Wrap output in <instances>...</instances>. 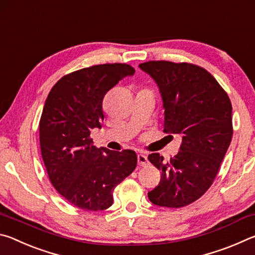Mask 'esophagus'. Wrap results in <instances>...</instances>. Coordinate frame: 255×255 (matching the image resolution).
Instances as JSON below:
<instances>
[{"label":"esophagus","mask_w":255,"mask_h":255,"mask_svg":"<svg viewBox=\"0 0 255 255\" xmlns=\"http://www.w3.org/2000/svg\"><path fill=\"white\" fill-rule=\"evenodd\" d=\"M137 159H138V164H139L140 166H146L148 164V158L145 154H138Z\"/></svg>","instance_id":"1"}]
</instances>
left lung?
<instances>
[{
  "instance_id": "obj_1",
  "label": "left lung",
  "mask_w": 255,
  "mask_h": 255,
  "mask_svg": "<svg viewBox=\"0 0 255 255\" xmlns=\"http://www.w3.org/2000/svg\"><path fill=\"white\" fill-rule=\"evenodd\" d=\"M139 68L159 90L164 131L182 135L180 152L169 162L157 153L148 156L162 172L148 199L180 208L199 199L218 173L233 135L231 100L210 73L192 64L152 60Z\"/></svg>"
}]
</instances>
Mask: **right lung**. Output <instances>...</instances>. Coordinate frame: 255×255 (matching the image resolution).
I'll return each mask as SVG.
<instances>
[{"label":"right lung","mask_w":255,"mask_h":255,"mask_svg":"<svg viewBox=\"0 0 255 255\" xmlns=\"http://www.w3.org/2000/svg\"><path fill=\"white\" fill-rule=\"evenodd\" d=\"M133 74L127 64L82 68L62 77L46 99L39 124L41 156L54 188L81 209L109 208L115 188L137 165L133 150L97 148L90 138L92 129L102 127L106 93Z\"/></svg>","instance_id":"add662e5"}]
</instances>
